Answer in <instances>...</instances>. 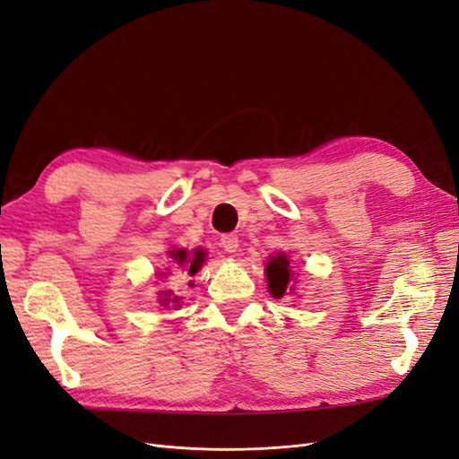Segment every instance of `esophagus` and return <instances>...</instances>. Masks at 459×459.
I'll return each mask as SVG.
<instances>
[{"label":"esophagus","mask_w":459,"mask_h":459,"mask_svg":"<svg viewBox=\"0 0 459 459\" xmlns=\"http://www.w3.org/2000/svg\"><path fill=\"white\" fill-rule=\"evenodd\" d=\"M220 245L226 253H235L239 248V238H238V235H233V233L231 235H221Z\"/></svg>","instance_id":"obj_1"}]
</instances>
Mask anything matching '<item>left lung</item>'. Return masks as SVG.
Here are the masks:
<instances>
[{
    "mask_svg": "<svg viewBox=\"0 0 459 459\" xmlns=\"http://www.w3.org/2000/svg\"><path fill=\"white\" fill-rule=\"evenodd\" d=\"M270 258H272V262H268V266H266L268 289L275 299H281L285 295V290L289 289L290 281H293L295 273L289 272V260L285 255H277V256H270Z\"/></svg>",
    "mask_w": 459,
    "mask_h": 459,
    "instance_id": "left-lung-1",
    "label": "left lung"
}]
</instances>
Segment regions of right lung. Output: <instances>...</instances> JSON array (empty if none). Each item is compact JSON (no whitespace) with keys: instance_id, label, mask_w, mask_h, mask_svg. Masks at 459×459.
Segmentation results:
<instances>
[{"instance_id":"add662e5","label":"right lung","mask_w":459,"mask_h":459,"mask_svg":"<svg viewBox=\"0 0 459 459\" xmlns=\"http://www.w3.org/2000/svg\"><path fill=\"white\" fill-rule=\"evenodd\" d=\"M170 258H172V262L176 264L178 268H182V273H189V275H195L197 273V270L203 266V262H204V255L201 253V251H195V255H187V251L186 248H178V251H170ZM172 295V290L169 293V297H162L160 299V304L162 307H179V299H178V295L176 297H170Z\"/></svg>"}]
</instances>
